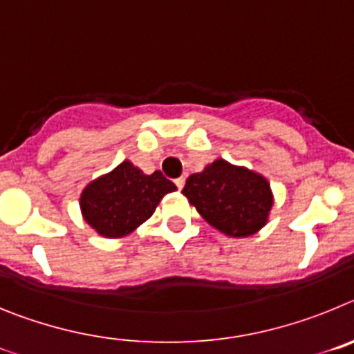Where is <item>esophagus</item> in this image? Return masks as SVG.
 I'll list each match as a JSON object with an SVG mask.
<instances>
[{"mask_svg": "<svg viewBox=\"0 0 354 354\" xmlns=\"http://www.w3.org/2000/svg\"><path fill=\"white\" fill-rule=\"evenodd\" d=\"M184 184H186V179H184V177H179V179H175V186L179 187V189H183Z\"/></svg>", "mask_w": 354, "mask_h": 354, "instance_id": "34e87169", "label": "esophagus"}]
</instances>
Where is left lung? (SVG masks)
<instances>
[{"label":"left lung","instance_id":"8db88e82","mask_svg":"<svg viewBox=\"0 0 354 354\" xmlns=\"http://www.w3.org/2000/svg\"><path fill=\"white\" fill-rule=\"evenodd\" d=\"M183 195L209 225L232 237H248L268 221L273 193L270 183L245 167L216 159L187 177Z\"/></svg>","mask_w":354,"mask_h":354}]
</instances>
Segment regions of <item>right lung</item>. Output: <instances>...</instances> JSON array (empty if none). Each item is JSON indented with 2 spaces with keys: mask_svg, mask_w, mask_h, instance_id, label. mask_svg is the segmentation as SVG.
<instances>
[{
  "mask_svg": "<svg viewBox=\"0 0 354 354\" xmlns=\"http://www.w3.org/2000/svg\"><path fill=\"white\" fill-rule=\"evenodd\" d=\"M177 189L161 171L145 175L131 161L120 162L81 193L84 221L104 237H124L156 211L167 193Z\"/></svg>",
  "mask_w": 354,
  "mask_h": 354,
  "instance_id": "obj_1",
  "label": "right lung"
}]
</instances>
